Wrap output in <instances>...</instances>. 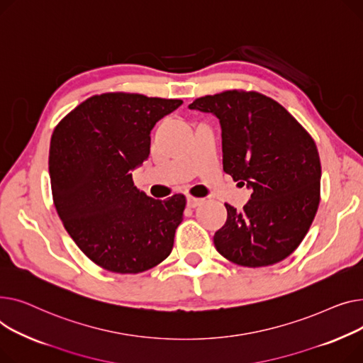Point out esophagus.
<instances>
[{"instance_id":"obj_1","label":"esophagus","mask_w":363,"mask_h":363,"mask_svg":"<svg viewBox=\"0 0 363 363\" xmlns=\"http://www.w3.org/2000/svg\"><path fill=\"white\" fill-rule=\"evenodd\" d=\"M201 202H202V199H199V198L187 196V206H189V208H196Z\"/></svg>"}]
</instances>
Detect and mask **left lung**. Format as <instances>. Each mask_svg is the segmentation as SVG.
<instances>
[{
    "mask_svg": "<svg viewBox=\"0 0 363 363\" xmlns=\"http://www.w3.org/2000/svg\"><path fill=\"white\" fill-rule=\"evenodd\" d=\"M191 110L220 118L223 169L253 191L243 209L224 203L214 245L249 268L274 265L299 246L321 198V161L305 127L272 98L231 89L196 98Z\"/></svg>",
    "mask_w": 363,
    "mask_h": 363,
    "instance_id": "8db88e82",
    "label": "left lung"
}]
</instances>
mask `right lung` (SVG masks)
Returning a JSON list of instances; mask_svg holds the SVG:
<instances>
[{"mask_svg":"<svg viewBox=\"0 0 363 363\" xmlns=\"http://www.w3.org/2000/svg\"><path fill=\"white\" fill-rule=\"evenodd\" d=\"M182 104L106 92L55 125L48 160L55 209L77 247L106 271L139 274L172 253L184 195L155 201L130 172L149 157L155 123Z\"/></svg>","mask_w":363,"mask_h":363,"instance_id":"add662e5","label":"right lung"}]
</instances>
